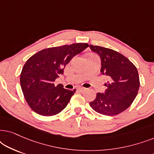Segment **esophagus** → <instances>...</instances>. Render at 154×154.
<instances>
[{
	"mask_svg": "<svg viewBox=\"0 0 154 154\" xmlns=\"http://www.w3.org/2000/svg\"><path fill=\"white\" fill-rule=\"evenodd\" d=\"M78 90H79L80 92H83L84 90H86V88H78Z\"/></svg>",
	"mask_w": 154,
	"mask_h": 154,
	"instance_id": "34e87169",
	"label": "esophagus"
}]
</instances>
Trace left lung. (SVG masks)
<instances>
[{
	"label": "left lung",
	"instance_id": "left-lung-1",
	"mask_svg": "<svg viewBox=\"0 0 154 154\" xmlns=\"http://www.w3.org/2000/svg\"><path fill=\"white\" fill-rule=\"evenodd\" d=\"M90 50L100 56L101 73L109 78L104 93L98 92L92 102V109L101 114L113 116L129 107L140 88L137 69L127 57L115 50L97 45Z\"/></svg>",
	"mask_w": 154,
	"mask_h": 154
}]
</instances>
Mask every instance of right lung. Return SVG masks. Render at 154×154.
Wrapping results in <instances>:
<instances>
[{
    "mask_svg": "<svg viewBox=\"0 0 154 154\" xmlns=\"http://www.w3.org/2000/svg\"><path fill=\"white\" fill-rule=\"evenodd\" d=\"M88 47L73 43L42 50L31 56L23 67L20 84L26 102L33 111L45 116L56 115L67 106L75 90L64 89L54 82L63 74L73 57Z\"/></svg>",
    "mask_w": 154,
    "mask_h": 154,
    "instance_id": "1",
    "label": "right lung"
}]
</instances>
